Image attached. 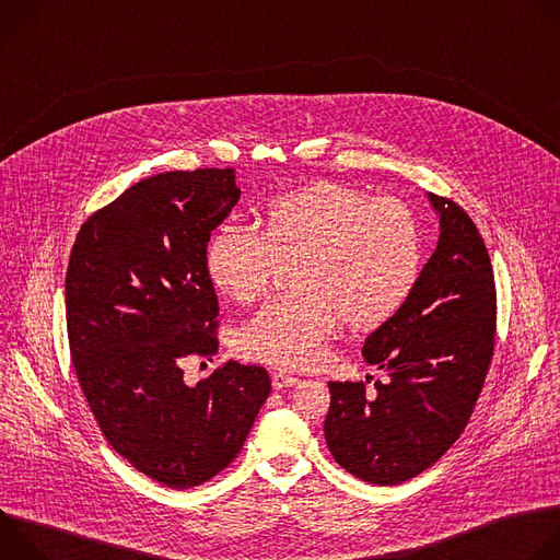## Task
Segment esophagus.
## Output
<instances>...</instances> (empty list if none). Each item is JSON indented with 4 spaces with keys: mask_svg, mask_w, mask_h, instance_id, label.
Here are the masks:
<instances>
[{
    "mask_svg": "<svg viewBox=\"0 0 560 560\" xmlns=\"http://www.w3.org/2000/svg\"><path fill=\"white\" fill-rule=\"evenodd\" d=\"M296 383H299V376H294V374H290V372L279 370V372L272 374V387H275V389H285V387H292V385H296Z\"/></svg>",
    "mask_w": 560,
    "mask_h": 560,
    "instance_id": "esophagus-1",
    "label": "esophagus"
}]
</instances>
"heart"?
Instances as JSON below:
<instances>
[{
    "instance_id": "obj_1",
    "label": "heart",
    "mask_w": 560,
    "mask_h": 560,
    "mask_svg": "<svg viewBox=\"0 0 560 560\" xmlns=\"http://www.w3.org/2000/svg\"><path fill=\"white\" fill-rule=\"evenodd\" d=\"M421 225L394 197L318 182L272 199L250 225H223L208 244L214 285L238 303L268 294L292 264V294L266 303L238 330L250 359L281 368L322 361L339 324L376 328L410 296L421 272Z\"/></svg>"
}]
</instances>
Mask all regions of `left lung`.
<instances>
[{
  "instance_id": "obj_1",
  "label": "left lung",
  "mask_w": 560,
  "mask_h": 560,
  "mask_svg": "<svg viewBox=\"0 0 560 560\" xmlns=\"http://www.w3.org/2000/svg\"><path fill=\"white\" fill-rule=\"evenodd\" d=\"M439 244L410 296L376 328L363 357L387 374L374 383L330 381L326 441L335 460L365 483L398 486L434 465L465 430L497 341V285L469 214L428 195ZM370 383V381H368Z\"/></svg>"
}]
</instances>
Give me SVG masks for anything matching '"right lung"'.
<instances>
[{"label":"right lung","mask_w":560,"mask_h":560,"mask_svg":"<svg viewBox=\"0 0 560 560\" xmlns=\"http://www.w3.org/2000/svg\"><path fill=\"white\" fill-rule=\"evenodd\" d=\"M238 195L232 168L154 175L91 214L70 250L77 381L113 450L175 490L225 469L270 396L259 365L225 361L197 385L184 378L188 357L219 348L206 250Z\"/></svg>","instance_id":"obj_1"}]
</instances>
